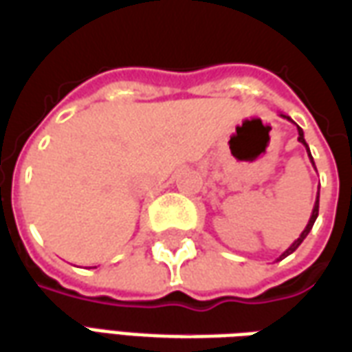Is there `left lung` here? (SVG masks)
Instances as JSON below:
<instances>
[{"label":"left lung","instance_id":"obj_1","mask_svg":"<svg viewBox=\"0 0 352 352\" xmlns=\"http://www.w3.org/2000/svg\"><path fill=\"white\" fill-rule=\"evenodd\" d=\"M280 117H283V119H288V121H292L290 117H288V116H284V113H280ZM292 123H294V121H292ZM298 134H300V136H298V140H300L301 144H303V146H305V149H307V155H309V159H311V163H313V166H315V161H313V155H311V149H309L307 142H305V138H303V131H301V126H298ZM318 197H320V188H318V193H316L315 206H313V212H311V218H309L307 226H305V229H303V231H301V235L298 236V239H296V241H294V243H292L290 246H288V248H286V250H284L283 254H280V256H278V260H276V261H280V260H284V258H286V256H290L292 252H296V250H298V246H300V244L303 243V241H305V236H307V235H309V231H311V229H313V226H315L316 216H318Z\"/></svg>","mask_w":352,"mask_h":352}]
</instances>
